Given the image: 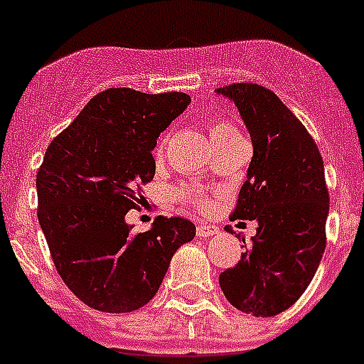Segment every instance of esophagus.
Here are the masks:
<instances>
[{
	"label": "esophagus",
	"mask_w": 364,
	"mask_h": 364,
	"mask_svg": "<svg viewBox=\"0 0 364 364\" xmlns=\"http://www.w3.org/2000/svg\"><path fill=\"white\" fill-rule=\"evenodd\" d=\"M196 234H198L200 238H211V236L219 234V228L215 225H198L196 227Z\"/></svg>",
	"instance_id": "1"
}]
</instances>
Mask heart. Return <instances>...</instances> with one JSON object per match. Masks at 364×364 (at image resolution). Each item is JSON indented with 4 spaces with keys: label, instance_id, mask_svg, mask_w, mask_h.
Returning a JSON list of instances; mask_svg holds the SVG:
<instances>
[{
    "label": "heart",
    "instance_id": "obj_1",
    "mask_svg": "<svg viewBox=\"0 0 364 364\" xmlns=\"http://www.w3.org/2000/svg\"><path fill=\"white\" fill-rule=\"evenodd\" d=\"M208 132H210V139L211 141H215L219 137H225L228 134H236V128L225 119H213V121L208 124ZM164 153V139H160L156 143V147H154V156L159 159ZM177 200L183 202V204L194 205V208H198V210H208V205H210V200L205 196L204 193H198V191H193V188H179L176 193Z\"/></svg>",
    "mask_w": 364,
    "mask_h": 364
}]
</instances>
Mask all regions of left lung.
Returning <instances> with one entry per match:
<instances>
[{
  "label": "left lung",
  "instance_id": "obj_1",
  "mask_svg": "<svg viewBox=\"0 0 364 364\" xmlns=\"http://www.w3.org/2000/svg\"><path fill=\"white\" fill-rule=\"evenodd\" d=\"M217 94L236 104L253 143L232 219L257 221L251 247L223 272L219 285L240 311L277 316L300 299L321 262L328 215L325 166L314 137L272 90L232 82Z\"/></svg>",
  "mask_w": 364,
  "mask_h": 364
}]
</instances>
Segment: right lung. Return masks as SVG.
Wrapping results in <instances>:
<instances>
[{"instance_id": "obj_1", "label": "right lung", "mask_w": 364, "mask_h": 364, "mask_svg": "<svg viewBox=\"0 0 364 364\" xmlns=\"http://www.w3.org/2000/svg\"><path fill=\"white\" fill-rule=\"evenodd\" d=\"M191 104L185 92L107 88L47 147L37 170V219L71 293L94 310H139L159 291L177 249L196 228L156 217L132 232L126 213L153 181L156 137Z\"/></svg>"}]
</instances>
